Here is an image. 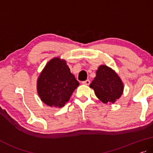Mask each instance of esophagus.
<instances>
[{"instance_id": "1", "label": "esophagus", "mask_w": 153, "mask_h": 153, "mask_svg": "<svg viewBox=\"0 0 153 153\" xmlns=\"http://www.w3.org/2000/svg\"><path fill=\"white\" fill-rule=\"evenodd\" d=\"M83 84V85H89V84H90V80L89 79H87V80H85V81H83L82 82Z\"/></svg>"}]
</instances>
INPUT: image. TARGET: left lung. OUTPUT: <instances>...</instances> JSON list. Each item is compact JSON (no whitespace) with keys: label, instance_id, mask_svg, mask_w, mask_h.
Here are the masks:
<instances>
[{"label":"left lung","instance_id":"left-lung-1","mask_svg":"<svg viewBox=\"0 0 153 153\" xmlns=\"http://www.w3.org/2000/svg\"><path fill=\"white\" fill-rule=\"evenodd\" d=\"M96 96L103 103L115 102L123 91V83L114 71L101 65L96 71V76L90 84Z\"/></svg>","mask_w":153,"mask_h":153}]
</instances>
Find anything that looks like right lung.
<instances>
[{
  "instance_id": "add662e5",
  "label": "right lung",
  "mask_w": 153,
  "mask_h": 153,
  "mask_svg": "<svg viewBox=\"0 0 153 153\" xmlns=\"http://www.w3.org/2000/svg\"><path fill=\"white\" fill-rule=\"evenodd\" d=\"M79 85L65 60L55 57L47 63L40 74L36 89L43 102L60 108L69 100Z\"/></svg>"
}]
</instances>
